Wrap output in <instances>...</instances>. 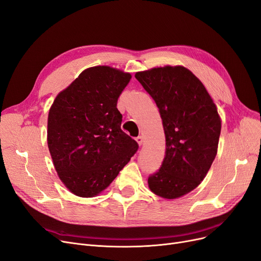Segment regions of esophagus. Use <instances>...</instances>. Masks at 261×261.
<instances>
[{"label":"esophagus","instance_id":"34e87169","mask_svg":"<svg viewBox=\"0 0 261 261\" xmlns=\"http://www.w3.org/2000/svg\"><path fill=\"white\" fill-rule=\"evenodd\" d=\"M135 141H137V143L139 144V146H141L143 144V138L142 137H138L135 138Z\"/></svg>","mask_w":261,"mask_h":261}]
</instances>
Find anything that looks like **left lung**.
Returning <instances> with one entry per match:
<instances>
[{
    "label": "left lung",
    "instance_id": "8db88e82",
    "mask_svg": "<svg viewBox=\"0 0 261 261\" xmlns=\"http://www.w3.org/2000/svg\"><path fill=\"white\" fill-rule=\"evenodd\" d=\"M135 77L155 101L166 141L164 160L148 178V187L162 198H179L200 185L218 153V108L199 79L184 66L154 67Z\"/></svg>",
    "mask_w": 261,
    "mask_h": 261
}]
</instances>
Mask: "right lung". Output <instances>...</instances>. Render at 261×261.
Segmentation results:
<instances>
[{
	"label": "right lung",
	"mask_w": 261,
	"mask_h": 261,
	"mask_svg": "<svg viewBox=\"0 0 261 261\" xmlns=\"http://www.w3.org/2000/svg\"><path fill=\"white\" fill-rule=\"evenodd\" d=\"M131 73L110 66L83 70L49 110L47 142L64 186L80 197L105 191L137 152L121 128L117 100Z\"/></svg>",
	"instance_id": "obj_1"
}]
</instances>
